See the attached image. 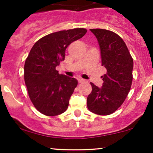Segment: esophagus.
I'll return each mask as SVG.
<instances>
[{
    "label": "esophagus",
    "mask_w": 153,
    "mask_h": 153,
    "mask_svg": "<svg viewBox=\"0 0 153 153\" xmlns=\"http://www.w3.org/2000/svg\"><path fill=\"white\" fill-rule=\"evenodd\" d=\"M78 82H79L80 84H81V83L86 82V81L84 79H83V78H78Z\"/></svg>",
    "instance_id": "34e87169"
}]
</instances>
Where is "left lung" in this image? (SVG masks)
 <instances>
[{
	"instance_id": "1",
	"label": "left lung",
	"mask_w": 153,
	"mask_h": 153,
	"mask_svg": "<svg viewBox=\"0 0 153 153\" xmlns=\"http://www.w3.org/2000/svg\"><path fill=\"white\" fill-rule=\"evenodd\" d=\"M100 46L102 66L106 74L102 76L103 86L93 83L92 92L87 97L90 112L100 115L113 113L124 102L132 82L133 59L122 38L112 31L90 29Z\"/></svg>"
}]
</instances>
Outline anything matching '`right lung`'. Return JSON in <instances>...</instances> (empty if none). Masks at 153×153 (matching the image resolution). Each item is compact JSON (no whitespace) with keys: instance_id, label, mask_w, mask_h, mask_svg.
Returning <instances> with one entry per match:
<instances>
[{"instance_id":"add662e5","label":"right lung","mask_w":153,"mask_h":153,"mask_svg":"<svg viewBox=\"0 0 153 153\" xmlns=\"http://www.w3.org/2000/svg\"><path fill=\"white\" fill-rule=\"evenodd\" d=\"M87 30L75 28L49 34L31 49L24 64V81L29 97L41 113L55 116L67 109L78 81L61 75L56 67L65 58V51Z\"/></svg>"}]
</instances>
